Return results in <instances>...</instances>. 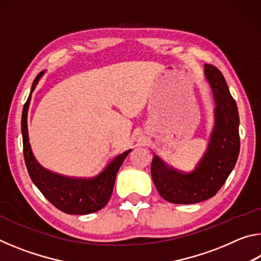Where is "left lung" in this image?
Masks as SVG:
<instances>
[{"instance_id":"left-lung-1","label":"left lung","mask_w":261,"mask_h":261,"mask_svg":"<svg viewBox=\"0 0 261 261\" xmlns=\"http://www.w3.org/2000/svg\"><path fill=\"white\" fill-rule=\"evenodd\" d=\"M205 76L215 101V125L208 148L191 173L168 167L154 155L151 166L153 182L160 196L173 204H197L215 196L226 183L240 154V116L226 79L214 65L205 64Z\"/></svg>"}]
</instances>
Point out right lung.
Masks as SVG:
<instances>
[{"label":"right lung","instance_id":"right-lung-1","mask_svg":"<svg viewBox=\"0 0 261 261\" xmlns=\"http://www.w3.org/2000/svg\"><path fill=\"white\" fill-rule=\"evenodd\" d=\"M42 74L43 72H40L35 77L31 93L34 91ZM31 93L21 114V134L24 160L32 182L49 202L67 214H91L103 208L113 193L117 171L131 149L115 158L99 175L92 178L67 177L45 169L35 160L29 143L28 110Z\"/></svg>","mask_w":261,"mask_h":261}]
</instances>
